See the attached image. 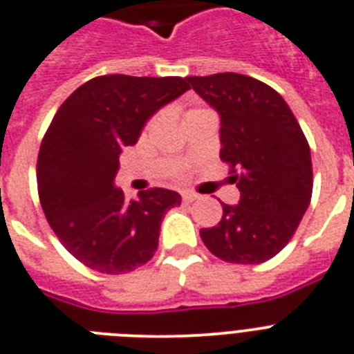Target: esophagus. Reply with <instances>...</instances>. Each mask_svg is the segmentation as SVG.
<instances>
[{
    "mask_svg": "<svg viewBox=\"0 0 354 354\" xmlns=\"http://www.w3.org/2000/svg\"><path fill=\"white\" fill-rule=\"evenodd\" d=\"M198 198H200V196H198L196 192H189V191H187V192H183V194H182V200L185 203L194 202V200H198Z\"/></svg>",
    "mask_w": 354,
    "mask_h": 354,
    "instance_id": "1",
    "label": "esophagus"
}]
</instances>
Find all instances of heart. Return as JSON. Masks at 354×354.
<instances>
[{
  "label": "heart",
  "instance_id": "b5f03b06",
  "mask_svg": "<svg viewBox=\"0 0 354 354\" xmlns=\"http://www.w3.org/2000/svg\"><path fill=\"white\" fill-rule=\"evenodd\" d=\"M189 112H191V111H189Z\"/></svg>",
  "mask_w": 354,
  "mask_h": 354
}]
</instances>
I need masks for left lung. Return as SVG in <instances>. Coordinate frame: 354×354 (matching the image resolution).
I'll return each mask as SVG.
<instances>
[{"label": "left lung", "instance_id": "1", "mask_svg": "<svg viewBox=\"0 0 354 354\" xmlns=\"http://www.w3.org/2000/svg\"><path fill=\"white\" fill-rule=\"evenodd\" d=\"M187 82L220 114V158L240 189V203H222V220L200 236L220 260L263 263L289 243L311 203L306 134L286 100L257 77L220 73Z\"/></svg>", "mask_w": 354, "mask_h": 354}]
</instances>
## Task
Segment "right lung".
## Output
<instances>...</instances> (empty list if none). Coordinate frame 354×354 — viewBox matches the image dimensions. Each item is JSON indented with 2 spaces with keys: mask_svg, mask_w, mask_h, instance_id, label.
Here are the masks:
<instances>
[{
  "mask_svg": "<svg viewBox=\"0 0 354 354\" xmlns=\"http://www.w3.org/2000/svg\"><path fill=\"white\" fill-rule=\"evenodd\" d=\"M189 88L180 76L107 74L77 87L54 114L37 154V194L54 234L88 269L125 274L154 257L162 218L182 198L152 187L127 202L114 176L122 149Z\"/></svg>",
  "mask_w": 354,
  "mask_h": 354,
  "instance_id": "obj_1",
  "label": "right lung"
}]
</instances>
